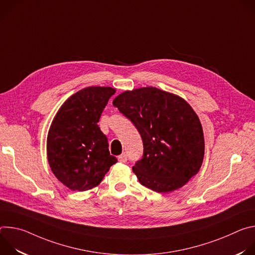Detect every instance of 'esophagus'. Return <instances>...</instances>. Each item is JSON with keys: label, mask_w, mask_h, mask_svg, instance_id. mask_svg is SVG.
I'll return each instance as SVG.
<instances>
[{"label": "esophagus", "mask_w": 255, "mask_h": 255, "mask_svg": "<svg viewBox=\"0 0 255 255\" xmlns=\"http://www.w3.org/2000/svg\"><path fill=\"white\" fill-rule=\"evenodd\" d=\"M118 160H119L120 162H122V163L126 162V161H127V155H126L125 153H123V154L119 155V157H118Z\"/></svg>", "instance_id": "obj_1"}]
</instances>
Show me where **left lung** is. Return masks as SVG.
<instances>
[{
    "label": "left lung",
    "mask_w": 255,
    "mask_h": 255,
    "mask_svg": "<svg viewBox=\"0 0 255 255\" xmlns=\"http://www.w3.org/2000/svg\"><path fill=\"white\" fill-rule=\"evenodd\" d=\"M113 105L142 137L143 156L132 167L142 186L169 193L199 172L205 140L200 119L187 101L146 87L121 93Z\"/></svg>",
    "instance_id": "1"
}]
</instances>
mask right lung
I'll list each match as a JSON object with an SVG mask.
<instances>
[{
    "mask_svg": "<svg viewBox=\"0 0 255 255\" xmlns=\"http://www.w3.org/2000/svg\"><path fill=\"white\" fill-rule=\"evenodd\" d=\"M115 93L110 87L85 88L61 105L51 122L46 142L48 163L56 178L71 191L84 192L99 186L117 162L98 125Z\"/></svg>",
    "mask_w": 255,
    "mask_h": 255,
    "instance_id": "1",
    "label": "right lung"
}]
</instances>
